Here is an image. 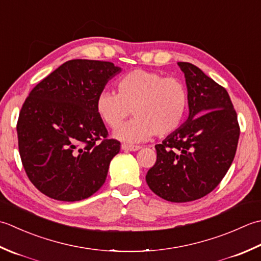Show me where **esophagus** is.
Wrapping results in <instances>:
<instances>
[{
  "mask_svg": "<svg viewBox=\"0 0 261 261\" xmlns=\"http://www.w3.org/2000/svg\"><path fill=\"white\" fill-rule=\"evenodd\" d=\"M121 148L124 151H137L140 150L141 146L140 145H130V144H121Z\"/></svg>",
  "mask_w": 261,
  "mask_h": 261,
  "instance_id": "esophagus-1",
  "label": "esophagus"
}]
</instances>
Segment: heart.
<instances>
[{
    "label": "heart",
    "mask_w": 261,
    "mask_h": 261,
    "mask_svg": "<svg viewBox=\"0 0 261 261\" xmlns=\"http://www.w3.org/2000/svg\"><path fill=\"white\" fill-rule=\"evenodd\" d=\"M188 101V90L180 79L135 70L118 80L117 94L99 93L95 110L110 128H117L133 111L135 118L120 126L115 136L135 143L177 130L186 118Z\"/></svg>",
    "instance_id": "obj_1"
}]
</instances>
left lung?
<instances>
[{"instance_id":"8db88e82","label":"left lung","mask_w":261,"mask_h":261,"mask_svg":"<svg viewBox=\"0 0 261 261\" xmlns=\"http://www.w3.org/2000/svg\"><path fill=\"white\" fill-rule=\"evenodd\" d=\"M178 65L188 90L189 117L161 144L146 173L154 194L173 203L204 197L224 178L234 159L240 126L226 90L187 62Z\"/></svg>"}]
</instances>
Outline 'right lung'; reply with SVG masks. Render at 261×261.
Returning <instances> with one entry per match:
<instances>
[{
	"label": "right lung",
	"mask_w": 261,
	"mask_h": 261,
	"mask_svg": "<svg viewBox=\"0 0 261 261\" xmlns=\"http://www.w3.org/2000/svg\"><path fill=\"white\" fill-rule=\"evenodd\" d=\"M121 68L72 60L31 90L17 124L19 153L35 187L62 201L86 199L101 188L120 143L95 110L99 93Z\"/></svg>",
	"instance_id": "right-lung-1"
}]
</instances>
